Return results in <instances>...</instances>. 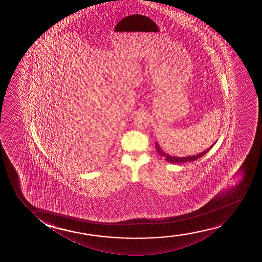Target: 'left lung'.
<instances>
[{
	"mask_svg": "<svg viewBox=\"0 0 262 262\" xmlns=\"http://www.w3.org/2000/svg\"><path fill=\"white\" fill-rule=\"evenodd\" d=\"M215 143L211 145V146L208 147V148H207L206 150L203 151V152H201V153H199V154L197 155H194V156H190V157H183V158L172 157V156L166 154L165 152L163 151V149L160 147V146L158 145V142H156V148H157V151H158V154L160 155L161 157H164V158H165L167 161L170 162V163H186V162L195 161V160H197L199 158H201V157H203L205 154H207L208 151L210 150V148L215 145Z\"/></svg>",
	"mask_w": 262,
	"mask_h": 262,
	"instance_id": "8db88e82",
	"label": "left lung"
}]
</instances>
